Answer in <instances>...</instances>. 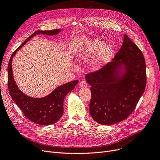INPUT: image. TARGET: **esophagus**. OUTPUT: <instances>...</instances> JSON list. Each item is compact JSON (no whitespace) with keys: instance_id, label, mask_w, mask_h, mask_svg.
<instances>
[{"instance_id":"34e87169","label":"esophagus","mask_w":160,"mask_h":160,"mask_svg":"<svg viewBox=\"0 0 160 160\" xmlns=\"http://www.w3.org/2000/svg\"><path fill=\"white\" fill-rule=\"evenodd\" d=\"M80 86L81 87H87L88 86V83L85 80H82L80 82Z\"/></svg>"}]
</instances>
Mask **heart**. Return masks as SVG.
I'll list each match as a JSON object with an SVG mask.
<instances>
[{
    "instance_id": "obj_1",
    "label": "heart",
    "mask_w": 160,
    "mask_h": 160,
    "mask_svg": "<svg viewBox=\"0 0 160 160\" xmlns=\"http://www.w3.org/2000/svg\"><path fill=\"white\" fill-rule=\"evenodd\" d=\"M111 45H104V41L97 38L89 41L83 47L78 55V60L82 62H89L97 54V58L93 64L95 69H100L110 59L113 53ZM77 68V67H74Z\"/></svg>"
}]
</instances>
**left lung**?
I'll return each instance as SVG.
<instances>
[{"label":"left lung","mask_w":160,"mask_h":160,"mask_svg":"<svg viewBox=\"0 0 160 160\" xmlns=\"http://www.w3.org/2000/svg\"><path fill=\"white\" fill-rule=\"evenodd\" d=\"M91 86L89 111L98 123L121 122L133 112L143 94L147 83L144 56L127 34L112 61L86 74Z\"/></svg>","instance_id":"obj_1"}]
</instances>
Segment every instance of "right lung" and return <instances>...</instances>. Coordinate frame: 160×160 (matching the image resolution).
Segmentation results:
<instances>
[{"instance_id":"add662e5","label":"right lung","mask_w":160,"mask_h":160,"mask_svg":"<svg viewBox=\"0 0 160 160\" xmlns=\"http://www.w3.org/2000/svg\"><path fill=\"white\" fill-rule=\"evenodd\" d=\"M60 29L38 30L27 38L13 52L8 65V86L10 94L25 117L30 121L41 125H50L56 122L63 113V100L65 96L77 85L78 80H73L56 88L51 93L43 98H33L24 94L14 80L12 62L17 51L37 34L56 35Z\"/></svg>"}]
</instances>
